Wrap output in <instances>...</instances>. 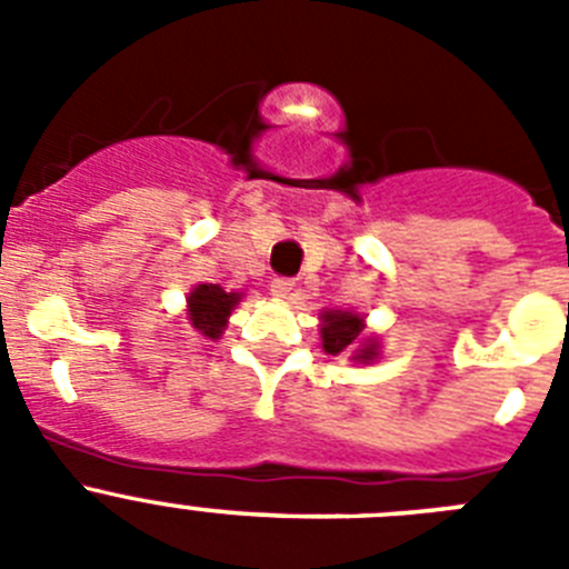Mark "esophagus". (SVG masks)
I'll return each instance as SVG.
<instances>
[{
  "mask_svg": "<svg viewBox=\"0 0 569 569\" xmlns=\"http://www.w3.org/2000/svg\"><path fill=\"white\" fill-rule=\"evenodd\" d=\"M270 293L276 296V299H281V301H288V299H293L296 296V281L293 279H273L270 281Z\"/></svg>",
  "mask_w": 569,
  "mask_h": 569,
  "instance_id": "34e87169",
  "label": "esophagus"
}]
</instances>
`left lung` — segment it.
Segmentation results:
<instances>
[{
    "mask_svg": "<svg viewBox=\"0 0 569 569\" xmlns=\"http://www.w3.org/2000/svg\"><path fill=\"white\" fill-rule=\"evenodd\" d=\"M321 347L330 356L350 353L356 361L379 359V341L365 339V319L350 310H325L321 313Z\"/></svg>",
    "mask_w": 569,
    "mask_h": 569,
    "instance_id": "left-lung-1",
    "label": "left lung"
}]
</instances>
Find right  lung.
Segmentation results:
<instances>
[{
  "label": "right lung",
  "instance_id": "add662e5",
  "mask_svg": "<svg viewBox=\"0 0 569 569\" xmlns=\"http://www.w3.org/2000/svg\"><path fill=\"white\" fill-rule=\"evenodd\" d=\"M241 301L239 293H224L219 284H196L188 293V321L204 339H219L228 325L230 310Z\"/></svg>",
  "mask_w": 569,
  "mask_h": 569
}]
</instances>
